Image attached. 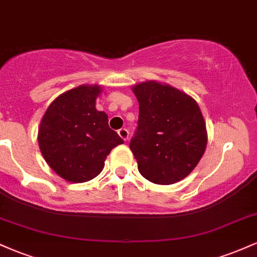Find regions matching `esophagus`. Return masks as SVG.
I'll return each instance as SVG.
<instances>
[{"label":"esophagus","mask_w":257,"mask_h":257,"mask_svg":"<svg viewBox=\"0 0 257 257\" xmlns=\"http://www.w3.org/2000/svg\"><path fill=\"white\" fill-rule=\"evenodd\" d=\"M118 135H119L120 138L123 139V140H128V137H129L128 129H126V128L119 129V131H118Z\"/></svg>","instance_id":"1"}]
</instances>
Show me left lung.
Masks as SVG:
<instances>
[{"label": "left lung", "instance_id": "8db88e82", "mask_svg": "<svg viewBox=\"0 0 257 257\" xmlns=\"http://www.w3.org/2000/svg\"><path fill=\"white\" fill-rule=\"evenodd\" d=\"M139 119L131 147L144 178L172 185L196 168L206 147V128L198 104L176 88L155 81L133 88Z\"/></svg>", "mask_w": 257, "mask_h": 257}]
</instances>
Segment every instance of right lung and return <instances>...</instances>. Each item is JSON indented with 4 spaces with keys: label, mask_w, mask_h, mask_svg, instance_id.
<instances>
[{
    "label": "right lung",
    "mask_w": 257,
    "mask_h": 257,
    "mask_svg": "<svg viewBox=\"0 0 257 257\" xmlns=\"http://www.w3.org/2000/svg\"><path fill=\"white\" fill-rule=\"evenodd\" d=\"M99 85H79L49 105L38 129V145L49 167L71 182L101 173L112 149L123 144L108 126L107 114L95 108Z\"/></svg>",
    "instance_id": "add662e5"
}]
</instances>
